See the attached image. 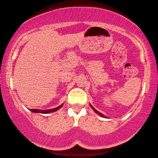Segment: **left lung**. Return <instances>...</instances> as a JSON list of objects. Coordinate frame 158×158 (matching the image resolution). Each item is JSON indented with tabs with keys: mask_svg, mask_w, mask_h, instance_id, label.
<instances>
[{
	"mask_svg": "<svg viewBox=\"0 0 158 158\" xmlns=\"http://www.w3.org/2000/svg\"><path fill=\"white\" fill-rule=\"evenodd\" d=\"M90 107H91V108H92V109H93V110H94V111H95V112H96V113H97V114H98V115H100V116H102V117H104V118H107V117H106V116H105V115H103V114H102V113H99V112H98V111H97V110H96V109H95V108H94V107H93V106H92V105H91V104H90Z\"/></svg>",
	"mask_w": 158,
	"mask_h": 158,
	"instance_id": "obj_1",
	"label": "left lung"
}]
</instances>
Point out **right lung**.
Masks as SVG:
<instances>
[{
  "instance_id": "obj_1",
  "label": "right lung",
  "mask_w": 158,
  "mask_h": 158,
  "mask_svg": "<svg viewBox=\"0 0 158 158\" xmlns=\"http://www.w3.org/2000/svg\"><path fill=\"white\" fill-rule=\"evenodd\" d=\"M63 104H61L60 106H59L57 107H55L54 109H49V110H37V109H30V110L32 112V113H44V114H47V113H54V112L56 111L59 109H60L61 107H62Z\"/></svg>"
}]
</instances>
